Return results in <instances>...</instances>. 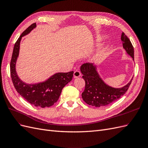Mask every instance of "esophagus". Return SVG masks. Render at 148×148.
<instances>
[{"label":"esophagus","instance_id":"1","mask_svg":"<svg viewBox=\"0 0 148 148\" xmlns=\"http://www.w3.org/2000/svg\"><path fill=\"white\" fill-rule=\"evenodd\" d=\"M81 75V72H80L79 71H74V78H77V77H79Z\"/></svg>","mask_w":148,"mask_h":148}]
</instances>
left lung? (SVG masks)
<instances>
[{
    "label": "left lung",
    "instance_id": "obj_1",
    "mask_svg": "<svg viewBox=\"0 0 148 148\" xmlns=\"http://www.w3.org/2000/svg\"><path fill=\"white\" fill-rule=\"evenodd\" d=\"M121 40L123 48L134 60V48L128 38L123 32ZM82 78L85 80L86 86L82 93L84 102L96 107H104L119 99L128 90L133 79L126 86L121 88H114L105 84L97 71L94 63H84L81 66Z\"/></svg>",
    "mask_w": 148,
    "mask_h": 148
}]
</instances>
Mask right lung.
Returning <instances> with one entry per match:
<instances>
[{"label": "right lung", "mask_w": 148, "mask_h": 148, "mask_svg": "<svg viewBox=\"0 0 148 148\" xmlns=\"http://www.w3.org/2000/svg\"><path fill=\"white\" fill-rule=\"evenodd\" d=\"M36 26V23L32 24L22 33L15 43L10 61V75L16 90L24 99L35 107L45 108L52 106L57 102L63 87L72 81L74 72L54 74L45 82L37 84H28L21 81L15 69L20 41L23 36L28 34Z\"/></svg>", "instance_id": "obj_1"}]
</instances>
